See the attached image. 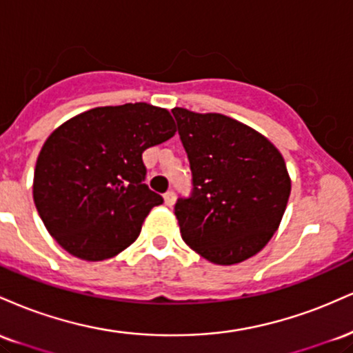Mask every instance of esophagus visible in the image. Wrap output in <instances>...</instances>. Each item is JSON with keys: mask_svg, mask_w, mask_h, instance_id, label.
Masks as SVG:
<instances>
[{"mask_svg": "<svg viewBox=\"0 0 353 353\" xmlns=\"http://www.w3.org/2000/svg\"><path fill=\"white\" fill-rule=\"evenodd\" d=\"M164 202H165V205H169V208H171V205H174V202H176V194H174L172 190H168V192L164 194Z\"/></svg>", "mask_w": 353, "mask_h": 353, "instance_id": "1", "label": "esophagus"}]
</instances>
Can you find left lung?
Wrapping results in <instances>:
<instances>
[{"mask_svg": "<svg viewBox=\"0 0 353 353\" xmlns=\"http://www.w3.org/2000/svg\"><path fill=\"white\" fill-rule=\"evenodd\" d=\"M192 171V196L176 204L182 241L217 265L267 245L281 225L290 176L279 149L244 123L174 108Z\"/></svg>", "mask_w": 353, "mask_h": 353, "instance_id": "1", "label": "left lung"}]
</instances>
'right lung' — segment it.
<instances>
[{"instance_id": "obj_1", "label": "right lung", "mask_w": 353, "mask_h": 353, "mask_svg": "<svg viewBox=\"0 0 353 353\" xmlns=\"http://www.w3.org/2000/svg\"><path fill=\"white\" fill-rule=\"evenodd\" d=\"M168 109L148 103L89 109L51 132L36 161L33 199L66 252L106 261L139 236L163 197L144 184L143 152L171 139Z\"/></svg>"}]
</instances>
